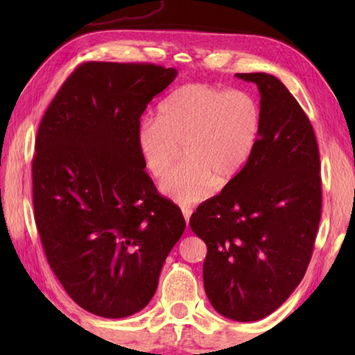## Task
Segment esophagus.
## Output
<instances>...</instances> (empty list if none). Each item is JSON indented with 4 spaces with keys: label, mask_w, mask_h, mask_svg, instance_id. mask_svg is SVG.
<instances>
[{
    "label": "esophagus",
    "mask_w": 355,
    "mask_h": 355,
    "mask_svg": "<svg viewBox=\"0 0 355 355\" xmlns=\"http://www.w3.org/2000/svg\"><path fill=\"white\" fill-rule=\"evenodd\" d=\"M182 213H183V216H184L186 224H189V218H191V214H192L191 207H182Z\"/></svg>",
    "instance_id": "obj_1"
}]
</instances>
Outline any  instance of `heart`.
<instances>
[{"instance_id": "heart-1", "label": "heart", "mask_w": 355, "mask_h": 355, "mask_svg": "<svg viewBox=\"0 0 355 355\" xmlns=\"http://www.w3.org/2000/svg\"><path fill=\"white\" fill-rule=\"evenodd\" d=\"M260 135L261 107L254 95L191 83L161 101L156 119L137 123L135 144L153 178L169 172L183 144L184 163L161 182V192L191 205L241 173Z\"/></svg>"}]
</instances>
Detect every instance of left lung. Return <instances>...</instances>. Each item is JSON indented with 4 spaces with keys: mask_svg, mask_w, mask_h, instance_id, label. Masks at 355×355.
<instances>
[{
    "mask_svg": "<svg viewBox=\"0 0 355 355\" xmlns=\"http://www.w3.org/2000/svg\"><path fill=\"white\" fill-rule=\"evenodd\" d=\"M260 92L261 135L249 163L189 219L205 241L203 286L214 310L250 322L277 310L304 279L321 219L320 150L284 83L236 73Z\"/></svg>",
    "mask_w": 355,
    "mask_h": 355,
    "instance_id": "obj_1",
    "label": "left lung"
}]
</instances>
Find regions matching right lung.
Masks as SVG:
<instances>
[{
	"label": "right lung",
	"instance_id": "add662e5",
	"mask_svg": "<svg viewBox=\"0 0 355 355\" xmlns=\"http://www.w3.org/2000/svg\"><path fill=\"white\" fill-rule=\"evenodd\" d=\"M178 71L86 62L59 89L35 139L34 219L48 264L81 309L103 318L142 310L182 238L180 208L158 194L135 135Z\"/></svg>",
	"mask_w": 355,
	"mask_h": 355
}]
</instances>
